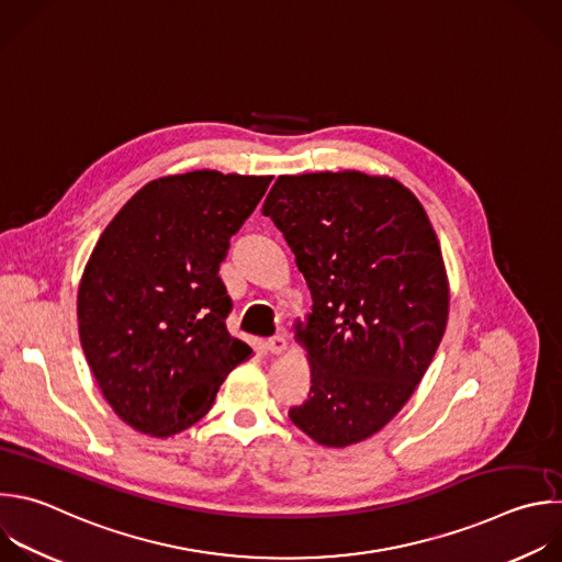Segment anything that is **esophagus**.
Here are the masks:
<instances>
[{
    "mask_svg": "<svg viewBox=\"0 0 562 562\" xmlns=\"http://www.w3.org/2000/svg\"><path fill=\"white\" fill-rule=\"evenodd\" d=\"M267 350L271 355H282L286 350V337L284 335H273L267 339Z\"/></svg>",
    "mask_w": 562,
    "mask_h": 562,
    "instance_id": "obj_1",
    "label": "esophagus"
}]
</instances>
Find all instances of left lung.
Masks as SVG:
<instances>
[{
  "label": "left lung",
  "instance_id": "obj_1",
  "mask_svg": "<svg viewBox=\"0 0 562 562\" xmlns=\"http://www.w3.org/2000/svg\"><path fill=\"white\" fill-rule=\"evenodd\" d=\"M262 214L282 232L313 297L295 326L311 391L291 422L344 448L382 430L411 400L448 324V276L415 194L389 176H280Z\"/></svg>",
  "mask_w": 562,
  "mask_h": 562
}]
</instances>
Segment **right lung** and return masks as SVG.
<instances>
[{
	"label": "right lung",
	"mask_w": 562,
	"mask_h": 562,
	"mask_svg": "<svg viewBox=\"0 0 562 562\" xmlns=\"http://www.w3.org/2000/svg\"><path fill=\"white\" fill-rule=\"evenodd\" d=\"M271 176L201 169L138 190L101 234L79 284V337L112 411L151 437L203 419L251 348L232 337L218 276Z\"/></svg>",
	"instance_id": "obj_1"
}]
</instances>
